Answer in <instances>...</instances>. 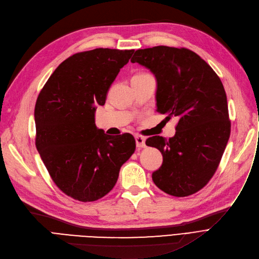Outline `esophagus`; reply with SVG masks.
I'll return each instance as SVG.
<instances>
[{
	"instance_id": "obj_1",
	"label": "esophagus",
	"mask_w": 259,
	"mask_h": 259,
	"mask_svg": "<svg viewBox=\"0 0 259 259\" xmlns=\"http://www.w3.org/2000/svg\"><path fill=\"white\" fill-rule=\"evenodd\" d=\"M135 140H136V145L137 147L139 148H142V147H145L146 144H145V138L140 135H136L135 136Z\"/></svg>"
}]
</instances>
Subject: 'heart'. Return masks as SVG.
<instances>
[{
    "label": "heart",
    "instance_id": "b5f03b06",
    "mask_svg": "<svg viewBox=\"0 0 259 259\" xmlns=\"http://www.w3.org/2000/svg\"><path fill=\"white\" fill-rule=\"evenodd\" d=\"M140 74H144V73H139V74H136V75H140Z\"/></svg>",
    "mask_w": 259,
    "mask_h": 259
}]
</instances>
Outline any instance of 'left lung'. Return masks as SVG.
Returning <instances> with one entry per match:
<instances>
[{"label": "left lung", "instance_id": "1", "mask_svg": "<svg viewBox=\"0 0 259 259\" xmlns=\"http://www.w3.org/2000/svg\"><path fill=\"white\" fill-rule=\"evenodd\" d=\"M131 62L155 74L157 111L168 120L179 118L172 138L153 136L145 142L163 156L151 178L167 194L191 195L213 177L229 140L231 121L224 85L213 69L186 48L139 49Z\"/></svg>", "mask_w": 259, "mask_h": 259}]
</instances>
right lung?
<instances>
[{"mask_svg":"<svg viewBox=\"0 0 259 259\" xmlns=\"http://www.w3.org/2000/svg\"><path fill=\"white\" fill-rule=\"evenodd\" d=\"M135 50L97 48L75 53L45 83L34 109L35 146L55 185L80 202L108 194L134 154L131 134L105 135L95 125L120 69Z\"/></svg>","mask_w":259,"mask_h":259,"instance_id":"add662e5","label":"right lung"}]
</instances>
